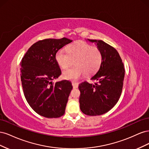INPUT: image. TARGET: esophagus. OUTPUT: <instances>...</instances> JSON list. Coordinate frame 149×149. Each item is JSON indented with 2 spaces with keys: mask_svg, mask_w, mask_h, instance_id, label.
<instances>
[{
  "mask_svg": "<svg viewBox=\"0 0 149 149\" xmlns=\"http://www.w3.org/2000/svg\"><path fill=\"white\" fill-rule=\"evenodd\" d=\"M78 84H79L78 83H74V82L72 83V85H73V88H77L78 87Z\"/></svg>",
  "mask_w": 149,
  "mask_h": 149,
  "instance_id": "34e87169",
  "label": "esophagus"
}]
</instances>
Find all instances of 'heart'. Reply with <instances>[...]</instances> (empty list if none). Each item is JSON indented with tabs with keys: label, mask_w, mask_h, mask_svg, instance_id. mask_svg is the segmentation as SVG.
Here are the masks:
<instances>
[{
	"label": "heart",
	"mask_w": 149,
	"mask_h": 149,
	"mask_svg": "<svg viewBox=\"0 0 149 149\" xmlns=\"http://www.w3.org/2000/svg\"><path fill=\"white\" fill-rule=\"evenodd\" d=\"M57 63L63 69L71 66L74 61L75 66L63 71V77L68 80H78L86 74L91 76L100 69L102 61L101 50L84 42L71 44L67 51L62 48L55 55Z\"/></svg>",
	"instance_id": "obj_1"
}]
</instances>
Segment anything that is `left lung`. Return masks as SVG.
<instances>
[{"instance_id":"1","label":"left lung","mask_w":149,"mask_h":149,"mask_svg":"<svg viewBox=\"0 0 149 149\" xmlns=\"http://www.w3.org/2000/svg\"><path fill=\"white\" fill-rule=\"evenodd\" d=\"M101 50L102 61L100 69L91 79L79 84L80 109L86 115L100 116L106 113L119 101L125 74L123 63L118 51L102 40H89Z\"/></svg>"}]
</instances>
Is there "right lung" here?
Listing matches in <instances>:
<instances>
[{
  "label": "right lung",
  "mask_w": 149,
  "mask_h": 149,
  "mask_svg": "<svg viewBox=\"0 0 149 149\" xmlns=\"http://www.w3.org/2000/svg\"><path fill=\"white\" fill-rule=\"evenodd\" d=\"M71 42L67 38L40 40L30 47L20 63L26 100L35 112L45 118H57L65 114L73 86L68 80L53 82L61 74L55 55Z\"/></svg>",
  "instance_id": "add662e5"
}]
</instances>
